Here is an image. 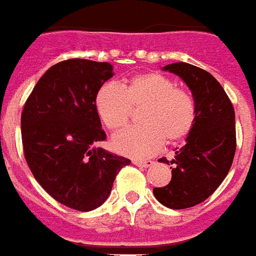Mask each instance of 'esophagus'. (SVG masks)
<instances>
[{
	"mask_svg": "<svg viewBox=\"0 0 256 256\" xmlns=\"http://www.w3.org/2000/svg\"><path fill=\"white\" fill-rule=\"evenodd\" d=\"M133 164L136 166H138V168H144V169L148 168V166L152 165V162H151V160H138V159H134Z\"/></svg>",
	"mask_w": 256,
	"mask_h": 256,
	"instance_id": "obj_1",
	"label": "esophagus"
}]
</instances>
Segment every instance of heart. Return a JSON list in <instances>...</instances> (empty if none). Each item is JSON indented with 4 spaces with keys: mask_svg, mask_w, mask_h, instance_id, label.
I'll list each match as a JSON object with an SVG mask.
<instances>
[{
    "mask_svg": "<svg viewBox=\"0 0 256 256\" xmlns=\"http://www.w3.org/2000/svg\"><path fill=\"white\" fill-rule=\"evenodd\" d=\"M96 110L105 128L119 132L126 128L133 110H140V126L116 134L112 140L119 154L146 158L166 141L173 144L186 138L194 128L196 108L190 92L178 88L165 74H136L120 87L105 84L97 91Z\"/></svg>",
    "mask_w": 256,
    "mask_h": 256,
    "instance_id": "1",
    "label": "heart"
}]
</instances>
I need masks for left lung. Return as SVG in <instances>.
<instances>
[{"label": "left lung", "instance_id": "obj_1", "mask_svg": "<svg viewBox=\"0 0 256 256\" xmlns=\"http://www.w3.org/2000/svg\"><path fill=\"white\" fill-rule=\"evenodd\" d=\"M164 70L183 78L196 101V118L186 144L176 148L170 160V183L154 188V196L168 208L186 209L204 202L228 176L236 154V116L210 73L186 62L166 65Z\"/></svg>", "mask_w": 256, "mask_h": 256}]
</instances>
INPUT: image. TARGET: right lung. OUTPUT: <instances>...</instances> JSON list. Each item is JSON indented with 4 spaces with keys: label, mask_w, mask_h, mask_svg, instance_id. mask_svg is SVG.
Returning a JSON list of instances; mask_svg holds the SVG:
<instances>
[{
    "label": "right lung",
    "mask_w": 256,
    "mask_h": 256,
    "mask_svg": "<svg viewBox=\"0 0 256 256\" xmlns=\"http://www.w3.org/2000/svg\"><path fill=\"white\" fill-rule=\"evenodd\" d=\"M112 70L108 62L62 60L37 82L22 112L23 151L33 176L54 200L82 212L102 205L116 174L130 165L96 146L106 138L96 96Z\"/></svg>",
    "instance_id": "right-lung-1"
}]
</instances>
